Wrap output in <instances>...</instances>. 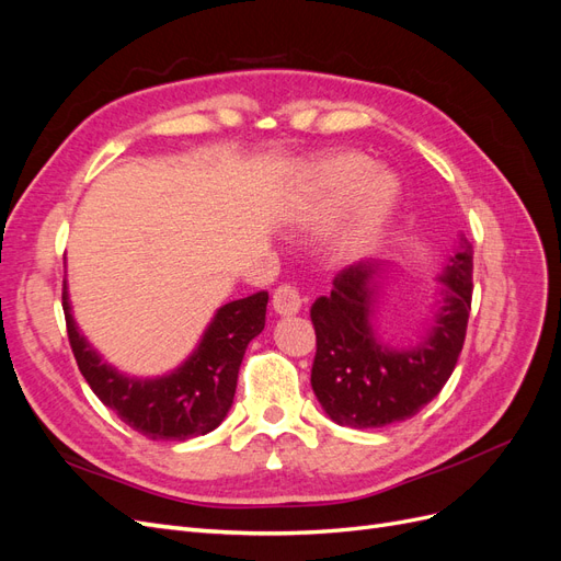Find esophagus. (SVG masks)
Here are the masks:
<instances>
[{
    "label": "esophagus",
    "instance_id": "1",
    "mask_svg": "<svg viewBox=\"0 0 561 561\" xmlns=\"http://www.w3.org/2000/svg\"><path fill=\"white\" fill-rule=\"evenodd\" d=\"M271 304H274V311L280 313V316H293L301 309V295L295 285L290 283H283L278 285L274 290V299H271Z\"/></svg>",
    "mask_w": 561,
    "mask_h": 561
}]
</instances>
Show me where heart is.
<instances>
[{
	"label": "heart",
	"mask_w": 561,
	"mask_h": 561,
	"mask_svg": "<svg viewBox=\"0 0 561 561\" xmlns=\"http://www.w3.org/2000/svg\"><path fill=\"white\" fill-rule=\"evenodd\" d=\"M371 172L369 159L360 154H336L320 161L309 180L307 196L299 201L297 215L307 222H330L355 198L353 213L339 236V252L355 257L375 245L396 208L398 184L388 173Z\"/></svg>",
	"instance_id": "1"
}]
</instances>
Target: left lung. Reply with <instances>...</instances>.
<instances>
[{
    "mask_svg": "<svg viewBox=\"0 0 561 561\" xmlns=\"http://www.w3.org/2000/svg\"><path fill=\"white\" fill-rule=\"evenodd\" d=\"M377 274V264H351L334 276L330 297H318L311 307L313 393L328 416L348 428H381L412 419L443 390L466 342L472 243L461 236V250L439 278L447 285L443 307L423 342L410 351L388 348L371 330Z\"/></svg>",
    "mask_w": 561,
    "mask_h": 561,
    "instance_id": "left-lung-1",
    "label": "left lung"
}]
</instances>
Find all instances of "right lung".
I'll use <instances>...</instances> for the list:
<instances>
[{
	"instance_id": "add662e5",
	"label": "right lung",
	"mask_w": 561,
	"mask_h": 561,
	"mask_svg": "<svg viewBox=\"0 0 561 561\" xmlns=\"http://www.w3.org/2000/svg\"><path fill=\"white\" fill-rule=\"evenodd\" d=\"M268 293L225 304L213 318L198 348L182 367L161 379H130L100 360L75 325L62 290L67 336L79 371L93 393L126 426L149 439H190L225 421L248 344L264 330Z\"/></svg>"
}]
</instances>
